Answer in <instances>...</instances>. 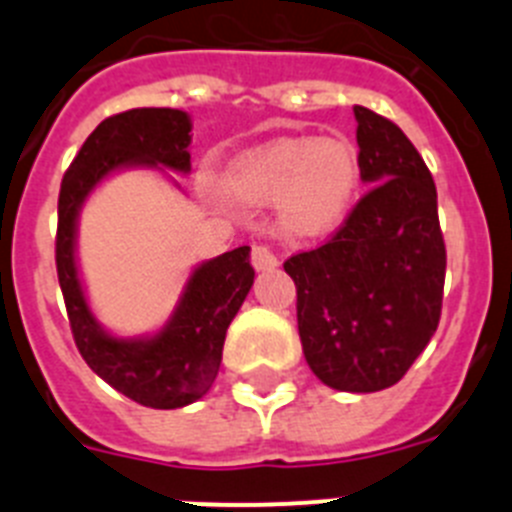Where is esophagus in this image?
I'll return each instance as SVG.
<instances>
[{
  "instance_id": "1",
  "label": "esophagus",
  "mask_w": 512,
  "mask_h": 512,
  "mask_svg": "<svg viewBox=\"0 0 512 512\" xmlns=\"http://www.w3.org/2000/svg\"><path fill=\"white\" fill-rule=\"evenodd\" d=\"M251 264L253 269L266 271V269H274V266L279 264V259H277V253L271 251V246H266V243H256V246L251 248Z\"/></svg>"
}]
</instances>
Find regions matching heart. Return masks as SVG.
Instances as JSON below:
<instances>
[{"mask_svg": "<svg viewBox=\"0 0 512 512\" xmlns=\"http://www.w3.org/2000/svg\"><path fill=\"white\" fill-rule=\"evenodd\" d=\"M225 187L248 202L282 197V223L297 235L336 228L359 187V156L341 138H282L230 161Z\"/></svg>", "mask_w": 512, "mask_h": 512, "instance_id": "1", "label": "heart"}]
</instances>
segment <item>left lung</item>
<instances>
[{"label": "left lung", "mask_w": 512, "mask_h": 512, "mask_svg": "<svg viewBox=\"0 0 512 512\" xmlns=\"http://www.w3.org/2000/svg\"><path fill=\"white\" fill-rule=\"evenodd\" d=\"M369 192L323 246L289 256L315 377L341 392L400 382L441 320L446 243L433 176L395 122L354 107Z\"/></svg>", "instance_id": "1"}]
</instances>
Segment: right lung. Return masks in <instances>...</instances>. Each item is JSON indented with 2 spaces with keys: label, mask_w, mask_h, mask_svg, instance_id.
I'll use <instances>...</instances> for the list:
<instances>
[{
  "label": "right lung",
  "mask_w": 512,
  "mask_h": 512,
  "mask_svg": "<svg viewBox=\"0 0 512 512\" xmlns=\"http://www.w3.org/2000/svg\"><path fill=\"white\" fill-rule=\"evenodd\" d=\"M189 130L187 112L169 107H138L107 117L84 140L58 192L56 271L76 348L110 387L156 410L184 408L215 382L228 325L253 284L251 248H233L194 269L161 333L146 341H122L99 328L81 292L74 259L76 215L87 194L120 166H166L187 174L192 169Z\"/></svg>",
  "instance_id": "obj_1"
}]
</instances>
